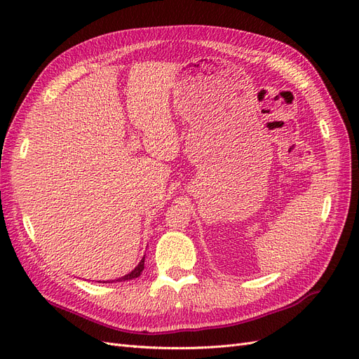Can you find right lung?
<instances>
[{
  "mask_svg": "<svg viewBox=\"0 0 359 359\" xmlns=\"http://www.w3.org/2000/svg\"><path fill=\"white\" fill-rule=\"evenodd\" d=\"M144 264H145V256L142 257V260H140V262L137 264V266L132 271V273H128V274H126L124 277H119V278H115V280H107V281H103V283H114V281H126V280H133V278H136V277H139L140 276V273H142L144 271ZM102 283V281H100Z\"/></svg>",
  "mask_w": 359,
  "mask_h": 359,
  "instance_id": "obj_1",
  "label": "right lung"
}]
</instances>
